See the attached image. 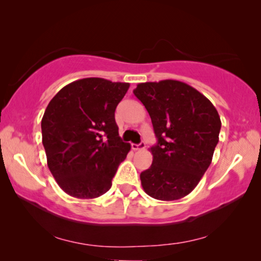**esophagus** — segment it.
Returning a JSON list of instances; mask_svg holds the SVG:
<instances>
[{"label": "esophagus", "mask_w": 261, "mask_h": 261, "mask_svg": "<svg viewBox=\"0 0 261 261\" xmlns=\"http://www.w3.org/2000/svg\"><path fill=\"white\" fill-rule=\"evenodd\" d=\"M142 148H145L144 142H141V144H139V145L132 144V149H133V151H139V149H142Z\"/></svg>", "instance_id": "esophagus-1"}]
</instances>
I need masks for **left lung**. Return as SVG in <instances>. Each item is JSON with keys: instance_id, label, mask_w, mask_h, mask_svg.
<instances>
[{"instance_id": "1", "label": "left lung", "mask_w": 261, "mask_h": 261, "mask_svg": "<svg viewBox=\"0 0 261 261\" xmlns=\"http://www.w3.org/2000/svg\"><path fill=\"white\" fill-rule=\"evenodd\" d=\"M134 95L151 116L156 145L153 163L140 174L146 194L176 201L190 194L212 163L221 120L213 103L187 83L173 80L140 83Z\"/></svg>"}]
</instances>
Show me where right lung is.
I'll return each instance as SVG.
<instances>
[{"mask_svg": "<svg viewBox=\"0 0 261 261\" xmlns=\"http://www.w3.org/2000/svg\"><path fill=\"white\" fill-rule=\"evenodd\" d=\"M129 83L83 78L60 89L41 120L47 165L60 188L96 198L112 188L130 145L119 137L115 109Z\"/></svg>", "mask_w": 261, "mask_h": 261, "instance_id": "add662e5", "label": "right lung"}]
</instances>
